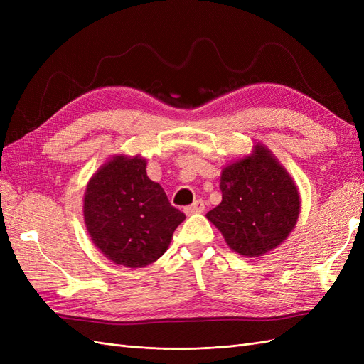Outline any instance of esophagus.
Returning a JSON list of instances; mask_svg holds the SVG:
<instances>
[{"instance_id":"34e87169","label":"esophagus","mask_w":364,"mask_h":364,"mask_svg":"<svg viewBox=\"0 0 364 364\" xmlns=\"http://www.w3.org/2000/svg\"><path fill=\"white\" fill-rule=\"evenodd\" d=\"M203 211H205V202L202 199H197L193 205L185 208L186 214H199V213H203Z\"/></svg>"}]
</instances>
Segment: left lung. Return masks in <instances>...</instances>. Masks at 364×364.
Here are the masks:
<instances>
[{
	"instance_id": "left-lung-1",
	"label": "left lung",
	"mask_w": 364,
	"mask_h": 364,
	"mask_svg": "<svg viewBox=\"0 0 364 364\" xmlns=\"http://www.w3.org/2000/svg\"><path fill=\"white\" fill-rule=\"evenodd\" d=\"M220 190L222 203L206 217L240 255H262L279 246L296 226L301 206L297 188L264 146L228 165Z\"/></svg>"
}]
</instances>
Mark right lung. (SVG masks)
<instances>
[{
	"label": "right lung",
	"instance_id": "1",
	"mask_svg": "<svg viewBox=\"0 0 364 364\" xmlns=\"http://www.w3.org/2000/svg\"><path fill=\"white\" fill-rule=\"evenodd\" d=\"M94 245L119 266L144 267L168 249L185 214L147 178L146 159L117 156L87 183L83 203Z\"/></svg>",
	"mask_w": 364,
	"mask_h": 364
}]
</instances>
